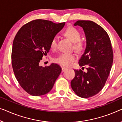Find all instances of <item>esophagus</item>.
I'll return each instance as SVG.
<instances>
[{
	"label": "esophagus",
	"mask_w": 122,
	"mask_h": 122,
	"mask_svg": "<svg viewBox=\"0 0 122 122\" xmlns=\"http://www.w3.org/2000/svg\"><path fill=\"white\" fill-rule=\"evenodd\" d=\"M67 68H66V67H62V72H65V71H66V70H67Z\"/></svg>",
	"instance_id": "34e87169"
}]
</instances>
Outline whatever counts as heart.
Segmentation results:
<instances>
[{
	"label": "heart",
	"mask_w": 122,
	"mask_h": 122,
	"mask_svg": "<svg viewBox=\"0 0 122 122\" xmlns=\"http://www.w3.org/2000/svg\"><path fill=\"white\" fill-rule=\"evenodd\" d=\"M65 36L70 39L73 43H74V48L75 49L80 51L83 49L84 46V43L81 41V33L77 28L73 27H70L67 28L64 32ZM50 49L52 50H55L57 46V41L56 37L52 38L50 42ZM77 59V56L74 54L62 53L57 57L54 59L55 62L62 65L64 66H70L72 62Z\"/></svg>",
	"instance_id": "b5f03b06"
}]
</instances>
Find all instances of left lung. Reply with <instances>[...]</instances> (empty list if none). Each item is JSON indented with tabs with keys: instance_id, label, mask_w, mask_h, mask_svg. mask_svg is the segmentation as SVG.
<instances>
[{
	"instance_id": "1",
	"label": "left lung",
	"mask_w": 122,
	"mask_h": 122,
	"mask_svg": "<svg viewBox=\"0 0 122 122\" xmlns=\"http://www.w3.org/2000/svg\"><path fill=\"white\" fill-rule=\"evenodd\" d=\"M74 25L81 27L85 32L86 46L79 65L88 67L86 72L74 70L75 77L71 85L78 96L88 98L99 93L105 86L112 66L113 50L107 33L97 23L79 20Z\"/></svg>"
}]
</instances>
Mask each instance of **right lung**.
<instances>
[{
	"mask_svg": "<svg viewBox=\"0 0 122 122\" xmlns=\"http://www.w3.org/2000/svg\"><path fill=\"white\" fill-rule=\"evenodd\" d=\"M65 24L34 20L23 25L15 37L11 53L12 68L20 86L30 95L48 93L61 73L59 65L52 63L43 67L39 63L49 51L51 41Z\"/></svg>",
	"mask_w": 122,
	"mask_h": 122,
	"instance_id": "right-lung-1",
	"label": "right lung"
}]
</instances>
